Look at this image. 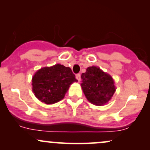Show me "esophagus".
<instances>
[{
    "mask_svg": "<svg viewBox=\"0 0 150 150\" xmlns=\"http://www.w3.org/2000/svg\"><path fill=\"white\" fill-rule=\"evenodd\" d=\"M75 77H76V79L77 80L79 81V82H80V73H77L76 75H75Z\"/></svg>",
    "mask_w": 150,
    "mask_h": 150,
    "instance_id": "esophagus-1",
    "label": "esophagus"
}]
</instances>
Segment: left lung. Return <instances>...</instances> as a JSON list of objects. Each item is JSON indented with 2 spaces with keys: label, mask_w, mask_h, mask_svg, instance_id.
I'll return each instance as SVG.
<instances>
[{
  "label": "left lung",
  "mask_w": 150,
  "mask_h": 150,
  "mask_svg": "<svg viewBox=\"0 0 150 150\" xmlns=\"http://www.w3.org/2000/svg\"><path fill=\"white\" fill-rule=\"evenodd\" d=\"M84 94L89 102L97 106H102L113 97L116 87L110 75L96 66L88 67L81 75Z\"/></svg>",
  "instance_id": "8db88e82"
}]
</instances>
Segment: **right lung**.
<instances>
[{"instance_id":"obj_1","label":"right lung","mask_w":150,"mask_h":150,"mask_svg":"<svg viewBox=\"0 0 150 150\" xmlns=\"http://www.w3.org/2000/svg\"><path fill=\"white\" fill-rule=\"evenodd\" d=\"M32 90L39 100L52 104L63 99L74 82H77L71 69L61 64L41 68L32 77Z\"/></svg>"}]
</instances>
